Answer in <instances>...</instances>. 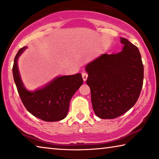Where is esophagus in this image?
Instances as JSON below:
<instances>
[{
  "mask_svg": "<svg viewBox=\"0 0 159 159\" xmlns=\"http://www.w3.org/2000/svg\"><path fill=\"white\" fill-rule=\"evenodd\" d=\"M88 76V75L87 73H86V72H83L82 77H83V80H84V81H85V80H87Z\"/></svg>",
  "mask_w": 159,
  "mask_h": 159,
  "instance_id": "esophagus-1",
  "label": "esophagus"
}]
</instances>
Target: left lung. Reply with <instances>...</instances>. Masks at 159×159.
I'll return each instance as SVG.
<instances>
[{
	"label": "left lung",
	"instance_id": "1",
	"mask_svg": "<svg viewBox=\"0 0 159 159\" xmlns=\"http://www.w3.org/2000/svg\"><path fill=\"white\" fill-rule=\"evenodd\" d=\"M120 39L122 51L102 54L85 67L92 108L102 119H113L129 111L143 88L144 67L140 51L128 39Z\"/></svg>",
	"mask_w": 159,
	"mask_h": 159
}]
</instances>
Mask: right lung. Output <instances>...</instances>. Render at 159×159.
I'll use <instances>...</instances> for the list:
<instances>
[{
	"instance_id": "right-lung-1",
	"label": "right lung",
	"mask_w": 159,
	"mask_h": 159,
	"mask_svg": "<svg viewBox=\"0 0 159 159\" xmlns=\"http://www.w3.org/2000/svg\"><path fill=\"white\" fill-rule=\"evenodd\" d=\"M26 47L19 50L14 60V80L24 106L34 117L46 122H57L67 115L71 97L83 84L80 74L61 76L42 88L29 91L23 83L18 69V59Z\"/></svg>"
}]
</instances>
